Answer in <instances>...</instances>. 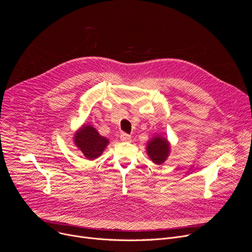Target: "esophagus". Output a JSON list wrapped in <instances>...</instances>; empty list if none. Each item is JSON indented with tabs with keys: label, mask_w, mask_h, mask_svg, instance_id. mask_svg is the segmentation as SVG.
I'll return each mask as SVG.
<instances>
[{
	"label": "esophagus",
	"mask_w": 252,
	"mask_h": 252,
	"mask_svg": "<svg viewBox=\"0 0 252 252\" xmlns=\"http://www.w3.org/2000/svg\"><path fill=\"white\" fill-rule=\"evenodd\" d=\"M121 140L122 141H130L131 140V136L127 133H122L121 134Z\"/></svg>",
	"instance_id": "obj_1"
}]
</instances>
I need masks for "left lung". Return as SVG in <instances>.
<instances>
[{"mask_svg": "<svg viewBox=\"0 0 252 252\" xmlns=\"http://www.w3.org/2000/svg\"><path fill=\"white\" fill-rule=\"evenodd\" d=\"M170 153V145L166 138L157 135L148 142L147 154L156 164H162Z\"/></svg>", "mask_w": 252, "mask_h": 252, "instance_id": "left-lung-1", "label": "left lung"}]
</instances>
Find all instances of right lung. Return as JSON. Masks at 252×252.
<instances>
[{"mask_svg": "<svg viewBox=\"0 0 252 252\" xmlns=\"http://www.w3.org/2000/svg\"><path fill=\"white\" fill-rule=\"evenodd\" d=\"M74 141L86 158L90 160L97 158L109 143V140L101 136L93 126L88 125L83 126L77 130Z\"/></svg>", "mask_w": 252, "mask_h": 252, "instance_id": "obj_1", "label": "right lung"}]
</instances>
